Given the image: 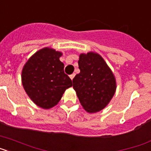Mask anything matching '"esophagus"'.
<instances>
[{
	"label": "esophagus",
	"mask_w": 151,
	"mask_h": 151,
	"mask_svg": "<svg viewBox=\"0 0 151 151\" xmlns=\"http://www.w3.org/2000/svg\"><path fill=\"white\" fill-rule=\"evenodd\" d=\"M75 76H76V74H75V73H73V74L69 76V78H70L72 80H73V78H74V77H75Z\"/></svg>",
	"instance_id": "esophagus-1"
}]
</instances>
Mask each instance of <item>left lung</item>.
Instances as JSON below:
<instances>
[{"label": "left lung", "instance_id": "left-lung-1", "mask_svg": "<svg viewBox=\"0 0 151 151\" xmlns=\"http://www.w3.org/2000/svg\"><path fill=\"white\" fill-rule=\"evenodd\" d=\"M78 63L80 73L73 79V88L86 111H101L115 94V76L103 57L94 52L81 54Z\"/></svg>", "mask_w": 151, "mask_h": 151}]
</instances>
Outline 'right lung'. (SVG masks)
I'll list each match as a JSON object with an SVG mask.
<instances>
[{"mask_svg": "<svg viewBox=\"0 0 151 151\" xmlns=\"http://www.w3.org/2000/svg\"><path fill=\"white\" fill-rule=\"evenodd\" d=\"M62 53L45 47L28 60L22 71V83L30 99L37 106L50 109L58 104L73 82L64 73L60 60Z\"/></svg>", "mask_w": 151, "mask_h": 151, "instance_id": "add662e5", "label": "right lung"}]
</instances>
